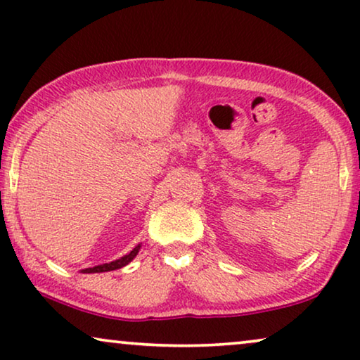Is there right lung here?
Wrapping results in <instances>:
<instances>
[{
  "mask_svg": "<svg viewBox=\"0 0 360 360\" xmlns=\"http://www.w3.org/2000/svg\"><path fill=\"white\" fill-rule=\"evenodd\" d=\"M139 250H140V245L135 246L134 250H131L129 255H125L124 257H120V259H115L112 262H105V264H101V266H94V267H88V269H83L81 272H86V274H91V272H109V271H115V269H120V267L127 266L129 262L134 259V257L139 255Z\"/></svg>",
  "mask_w": 360,
  "mask_h": 360,
  "instance_id": "right-lung-1",
  "label": "right lung"
}]
</instances>
